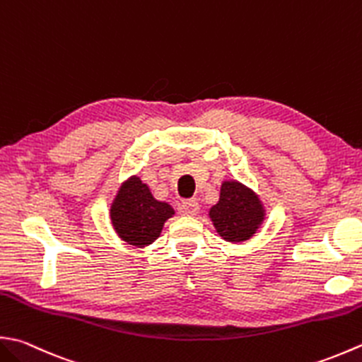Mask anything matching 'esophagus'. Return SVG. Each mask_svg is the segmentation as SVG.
<instances>
[{
  "label": "esophagus",
  "mask_w": 362,
  "mask_h": 362,
  "mask_svg": "<svg viewBox=\"0 0 362 362\" xmlns=\"http://www.w3.org/2000/svg\"><path fill=\"white\" fill-rule=\"evenodd\" d=\"M180 211L187 216H193V215L197 214V211H199V204H197L196 199L183 201L182 205H180Z\"/></svg>",
  "instance_id": "1"
}]
</instances>
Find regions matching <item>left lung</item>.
<instances>
[{"mask_svg":"<svg viewBox=\"0 0 362 362\" xmlns=\"http://www.w3.org/2000/svg\"><path fill=\"white\" fill-rule=\"evenodd\" d=\"M209 216L219 237L230 243L252 238L265 219L264 204L251 188L238 180H224L219 201L210 209Z\"/></svg>","mask_w":362,"mask_h":362,"instance_id":"8db88e82","label":"left lung"}]
</instances>
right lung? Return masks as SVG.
I'll return each instance as SVG.
<instances>
[{
    "label": "right lung",
    "mask_w": 362,
    "mask_h": 362,
    "mask_svg": "<svg viewBox=\"0 0 362 362\" xmlns=\"http://www.w3.org/2000/svg\"><path fill=\"white\" fill-rule=\"evenodd\" d=\"M174 214L168 202L155 199L138 175H132L120 185L110 209L111 224L119 238L136 247L153 243Z\"/></svg>",
    "instance_id": "1"
}]
</instances>
